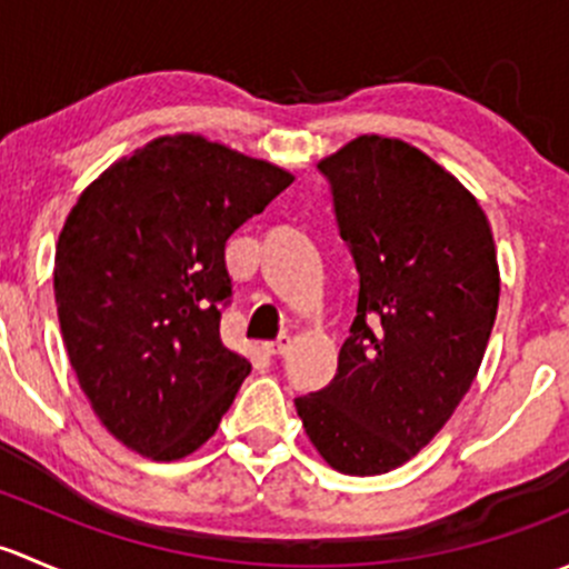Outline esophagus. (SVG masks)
<instances>
[{"label": "esophagus", "instance_id": "obj_1", "mask_svg": "<svg viewBox=\"0 0 569 569\" xmlns=\"http://www.w3.org/2000/svg\"><path fill=\"white\" fill-rule=\"evenodd\" d=\"M291 347V338L289 336H278L274 341L263 343V352L267 355H286V349Z\"/></svg>", "mask_w": 569, "mask_h": 569}]
</instances>
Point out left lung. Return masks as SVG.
I'll return each instance as SVG.
<instances>
[{"instance_id": "8db88e82", "label": "left lung", "mask_w": 569, "mask_h": 569, "mask_svg": "<svg viewBox=\"0 0 569 569\" xmlns=\"http://www.w3.org/2000/svg\"><path fill=\"white\" fill-rule=\"evenodd\" d=\"M319 170L360 274L358 313L330 386L295 405L330 468L388 473L446 427L479 371L496 242L473 194L407 142L363 134Z\"/></svg>"}]
</instances>
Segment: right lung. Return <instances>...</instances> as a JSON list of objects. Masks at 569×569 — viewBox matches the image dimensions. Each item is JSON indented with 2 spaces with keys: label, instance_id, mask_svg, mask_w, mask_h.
Returning <instances> with one entry per match:
<instances>
[{
  "label": "right lung",
  "instance_id": "1",
  "mask_svg": "<svg viewBox=\"0 0 569 569\" xmlns=\"http://www.w3.org/2000/svg\"><path fill=\"white\" fill-rule=\"evenodd\" d=\"M295 176L198 134L159 137L104 170L54 252L62 341L109 435L142 457L198 451L250 363L220 338L226 242Z\"/></svg>",
  "mask_w": 569,
  "mask_h": 569
}]
</instances>
